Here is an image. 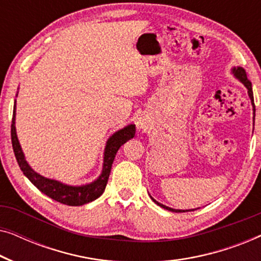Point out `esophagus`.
Listing matches in <instances>:
<instances>
[{
	"mask_svg": "<svg viewBox=\"0 0 261 261\" xmlns=\"http://www.w3.org/2000/svg\"><path fill=\"white\" fill-rule=\"evenodd\" d=\"M137 126L140 130H146L148 128V120L145 116H140L137 122Z\"/></svg>",
	"mask_w": 261,
	"mask_h": 261,
	"instance_id": "obj_1",
	"label": "esophagus"
}]
</instances>
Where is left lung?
<instances>
[{
	"label": "left lung",
	"mask_w": 261,
	"mask_h": 261,
	"mask_svg": "<svg viewBox=\"0 0 261 261\" xmlns=\"http://www.w3.org/2000/svg\"><path fill=\"white\" fill-rule=\"evenodd\" d=\"M231 73L234 74V77L235 78H238L239 81L241 82L242 84L245 85L246 87V89H247V92H248V96H249V98H251V103H252V106H253V121L255 120V106H254V97H253V90H252V83L251 82H249V80L247 78V73H246V71L242 69V67H240V66H238V67H233V69H231ZM151 198H152V201L155 203V204H158L159 206H162V208H164V209H166V210H169V212H172V213H185V212H194V210H197V209H189V210H180V209H173V208H170V206H166V205H164V204H162V203H159L158 201H155L154 198L152 197L151 196Z\"/></svg>",
	"instance_id": "obj_1"
}]
</instances>
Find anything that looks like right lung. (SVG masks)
Wrapping results in <instances>:
<instances>
[{
  "label": "right lung",
  "mask_w": 261,
  "mask_h": 261,
  "mask_svg": "<svg viewBox=\"0 0 261 261\" xmlns=\"http://www.w3.org/2000/svg\"><path fill=\"white\" fill-rule=\"evenodd\" d=\"M17 96V95H16ZM15 115H16V99L15 105H14L13 110V120H12V144L15 158L17 160L21 171H22L24 176L34 184L42 194L48 196L49 198L55 199V201L63 203L66 205L78 206L87 204L89 202L95 201L99 196L103 194L105 189L108 183V178L112 170V165L114 159L119 148L122 146L124 142L134 138L135 135V124H128L122 129L117 130L107 140L105 147V155H103V167L102 173L99 174L97 179L89 184L84 185H67L62 181L56 179H49L41 174L35 172L32 167L28 165L26 158L21 148L16 135L15 128Z\"/></svg>",
  "instance_id": "obj_1"
}]
</instances>
